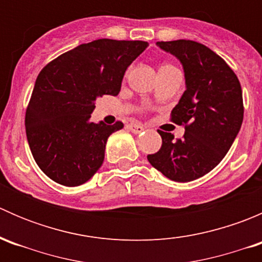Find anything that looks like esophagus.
I'll return each instance as SVG.
<instances>
[{"instance_id":"obj_1","label":"esophagus","mask_w":262,"mask_h":262,"mask_svg":"<svg viewBox=\"0 0 262 262\" xmlns=\"http://www.w3.org/2000/svg\"><path fill=\"white\" fill-rule=\"evenodd\" d=\"M128 128H129V130L134 134H139L144 130L143 125H141V124H138V123H130L128 125Z\"/></svg>"}]
</instances>
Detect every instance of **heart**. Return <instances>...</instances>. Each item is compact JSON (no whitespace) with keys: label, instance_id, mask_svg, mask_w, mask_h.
Masks as SVG:
<instances>
[{"label":"heart","instance_id":"1","mask_svg":"<svg viewBox=\"0 0 262 262\" xmlns=\"http://www.w3.org/2000/svg\"><path fill=\"white\" fill-rule=\"evenodd\" d=\"M173 66H171V64H162L160 67V71H167V70H173ZM160 71H158V72H160Z\"/></svg>","mask_w":262,"mask_h":262}]
</instances>
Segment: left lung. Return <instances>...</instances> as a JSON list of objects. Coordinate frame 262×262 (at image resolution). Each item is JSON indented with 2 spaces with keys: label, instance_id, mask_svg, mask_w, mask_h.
I'll return each instance as SVG.
<instances>
[{
  "label": "left lung",
  "instance_id": "8db88e82",
  "mask_svg": "<svg viewBox=\"0 0 262 262\" xmlns=\"http://www.w3.org/2000/svg\"><path fill=\"white\" fill-rule=\"evenodd\" d=\"M157 46L184 68L186 90L171 112V121L185 125V134L173 139V134L158 130L162 146L147 158L170 180H196L223 160L241 129V84L223 58L198 41L180 39Z\"/></svg>",
  "mask_w": 262,
  "mask_h": 262
}]
</instances>
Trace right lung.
Segmentation results:
<instances>
[{
	"instance_id": "add662e5",
	"label": "right lung",
	"mask_w": 262,
	"mask_h": 262,
	"mask_svg": "<svg viewBox=\"0 0 262 262\" xmlns=\"http://www.w3.org/2000/svg\"><path fill=\"white\" fill-rule=\"evenodd\" d=\"M147 47L142 40L99 39L63 53L40 71L25 128L34 160L49 179L78 186L101 167L107 138L124 124L90 121L95 101L119 94L126 68Z\"/></svg>"
}]
</instances>
